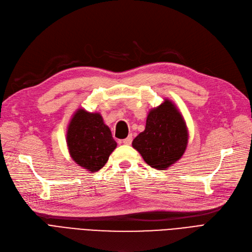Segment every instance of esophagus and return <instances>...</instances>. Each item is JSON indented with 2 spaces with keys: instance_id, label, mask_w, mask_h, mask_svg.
I'll list each match as a JSON object with an SVG mask.
<instances>
[{
  "instance_id": "obj_1",
  "label": "esophagus",
  "mask_w": 252,
  "mask_h": 252,
  "mask_svg": "<svg viewBox=\"0 0 252 252\" xmlns=\"http://www.w3.org/2000/svg\"><path fill=\"white\" fill-rule=\"evenodd\" d=\"M132 141H133V136L132 135H129V136H127L126 139H124L123 140V143L124 144H126V145H129L132 143Z\"/></svg>"
}]
</instances>
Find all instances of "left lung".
I'll return each instance as SVG.
<instances>
[{"label": "left lung", "mask_w": 252, "mask_h": 252, "mask_svg": "<svg viewBox=\"0 0 252 252\" xmlns=\"http://www.w3.org/2000/svg\"><path fill=\"white\" fill-rule=\"evenodd\" d=\"M188 142L189 131L182 112L165 97L160 106L148 111L145 129L132 145L153 168L166 170L183 157Z\"/></svg>", "instance_id": "left-lung-1"}]
</instances>
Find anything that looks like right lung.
I'll return each mask as SVG.
<instances>
[{
	"mask_svg": "<svg viewBox=\"0 0 252 252\" xmlns=\"http://www.w3.org/2000/svg\"><path fill=\"white\" fill-rule=\"evenodd\" d=\"M66 144L71 159L88 172H96L107 163L117 143L98 112L79 108L66 127Z\"/></svg>",
	"mask_w": 252,
	"mask_h": 252,
	"instance_id": "obj_1",
	"label": "right lung"
}]
</instances>
